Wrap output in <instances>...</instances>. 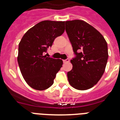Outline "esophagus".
<instances>
[{"label":"esophagus","mask_w":120,"mask_h":120,"mask_svg":"<svg viewBox=\"0 0 120 120\" xmlns=\"http://www.w3.org/2000/svg\"><path fill=\"white\" fill-rule=\"evenodd\" d=\"M70 62V59H68V58H67L66 60H64V63H68V62Z\"/></svg>","instance_id":"34e87169"}]
</instances>
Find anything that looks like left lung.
I'll list each match as a JSON object with an SVG mask.
<instances>
[{
    "mask_svg": "<svg viewBox=\"0 0 120 120\" xmlns=\"http://www.w3.org/2000/svg\"><path fill=\"white\" fill-rule=\"evenodd\" d=\"M65 30L76 56L70 60L73 68L68 80L75 89L85 90L98 83L108 60V46L103 36L81 20L65 22Z\"/></svg>",
    "mask_w": 120,
    "mask_h": 120,
    "instance_id": "1",
    "label": "left lung"
}]
</instances>
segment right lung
<instances>
[{
  "label": "right lung",
  "mask_w": 120,
  "mask_h": 120,
  "mask_svg": "<svg viewBox=\"0 0 120 120\" xmlns=\"http://www.w3.org/2000/svg\"><path fill=\"white\" fill-rule=\"evenodd\" d=\"M65 31V22L44 20L30 29L19 44L17 61L28 85L37 90L50 87L63 61L43 56L57 37Z\"/></svg>",
  "instance_id": "right-lung-1"
}]
</instances>
